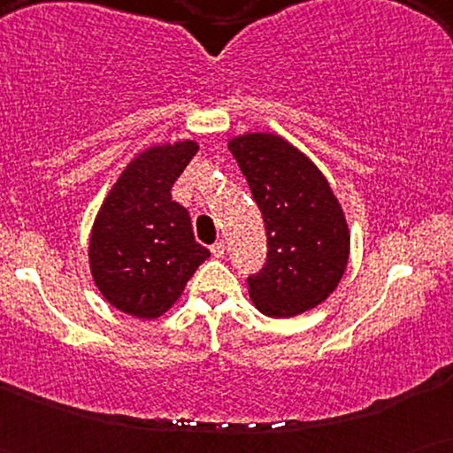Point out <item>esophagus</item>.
<instances>
[{
  "label": "esophagus",
  "instance_id": "obj_1",
  "mask_svg": "<svg viewBox=\"0 0 453 453\" xmlns=\"http://www.w3.org/2000/svg\"><path fill=\"white\" fill-rule=\"evenodd\" d=\"M210 251H212L214 257H222V256H225V251H226L225 241H216V243H214L212 247H210Z\"/></svg>",
  "mask_w": 453,
  "mask_h": 453
}]
</instances>
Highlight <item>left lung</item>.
I'll return each instance as SVG.
<instances>
[{
    "mask_svg": "<svg viewBox=\"0 0 453 453\" xmlns=\"http://www.w3.org/2000/svg\"><path fill=\"white\" fill-rule=\"evenodd\" d=\"M257 208L268 256L247 278L268 318H293L336 290L349 264L350 233L342 206L318 166L280 135L243 134L228 142Z\"/></svg>",
    "mask_w": 453,
    "mask_h": 453,
    "instance_id": "left-lung-1",
    "label": "left lung"
}]
</instances>
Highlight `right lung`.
I'll use <instances>...</instances> for the list:
<instances>
[{"mask_svg": "<svg viewBox=\"0 0 453 453\" xmlns=\"http://www.w3.org/2000/svg\"><path fill=\"white\" fill-rule=\"evenodd\" d=\"M194 140L150 146L104 197L90 233L88 262L101 295L140 319L160 318L210 251L194 237L189 212L171 188L196 157Z\"/></svg>", "mask_w": 453, "mask_h": 453, "instance_id": "add662e5", "label": "right lung"}]
</instances>
